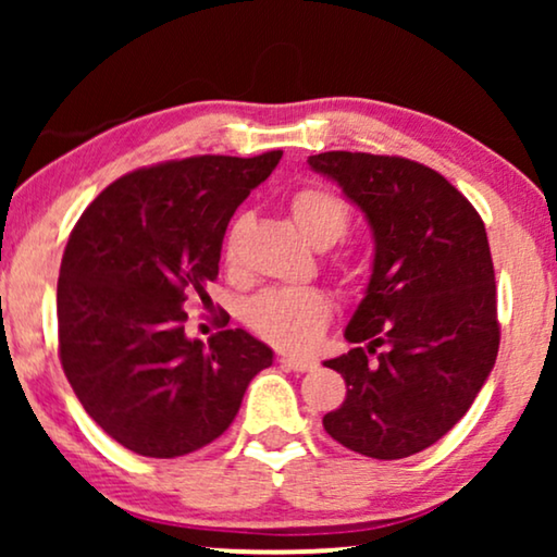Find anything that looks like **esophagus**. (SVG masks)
<instances>
[{"label":"esophagus","instance_id":"1","mask_svg":"<svg viewBox=\"0 0 557 557\" xmlns=\"http://www.w3.org/2000/svg\"><path fill=\"white\" fill-rule=\"evenodd\" d=\"M281 364H284V368H288V370H294V372H309V370L317 368V362L309 360V357H294V355L281 357Z\"/></svg>","mask_w":557,"mask_h":557}]
</instances>
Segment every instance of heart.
Instances as JSON below:
<instances>
[{
    "instance_id": "b5f03b06",
    "label": "heart",
    "mask_w": 557,
    "mask_h": 557,
    "mask_svg": "<svg viewBox=\"0 0 557 557\" xmlns=\"http://www.w3.org/2000/svg\"><path fill=\"white\" fill-rule=\"evenodd\" d=\"M292 218L314 248H330L349 231V205L339 193L322 185H307L292 195ZM243 220H235L225 235L223 258L227 269L238 261ZM342 278H352V265H342ZM332 301L319 288H265L246 304L243 319L258 337L284 349H309L330 322Z\"/></svg>"
}]
</instances>
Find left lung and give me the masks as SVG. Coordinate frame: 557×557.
<instances>
[{
	"label": "left lung",
	"instance_id": "8db88e82",
	"mask_svg": "<svg viewBox=\"0 0 557 557\" xmlns=\"http://www.w3.org/2000/svg\"><path fill=\"white\" fill-rule=\"evenodd\" d=\"M309 166L337 182L375 238L370 284L345 330L355 347L324 362L347 383L324 431L370 459H406L461 421L497 360L484 223L451 182L406 157L324 151Z\"/></svg>",
	"mask_w": 557,
	"mask_h": 557
}]
</instances>
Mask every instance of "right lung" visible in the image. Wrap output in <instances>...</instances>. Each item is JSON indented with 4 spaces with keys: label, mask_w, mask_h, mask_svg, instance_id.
Returning a JSON list of instances; mask_svg holds the SVG:
<instances>
[{
    "label": "right lung",
    "mask_w": 557,
    "mask_h": 557,
    "mask_svg": "<svg viewBox=\"0 0 557 557\" xmlns=\"http://www.w3.org/2000/svg\"><path fill=\"white\" fill-rule=\"evenodd\" d=\"M284 151L202 154L128 172L88 205L58 278V352L86 413L139 456L223 436L273 362L246 330L187 339L185 301L218 278L233 212Z\"/></svg>",
    "instance_id": "right-lung-1"
}]
</instances>
